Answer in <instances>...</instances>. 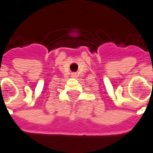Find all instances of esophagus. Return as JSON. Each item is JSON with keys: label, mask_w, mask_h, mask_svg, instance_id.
<instances>
[{"label": "esophagus", "mask_w": 153, "mask_h": 153, "mask_svg": "<svg viewBox=\"0 0 153 153\" xmlns=\"http://www.w3.org/2000/svg\"><path fill=\"white\" fill-rule=\"evenodd\" d=\"M76 75H75V74H73V75H72V76H73V77H76Z\"/></svg>", "instance_id": "34e87169"}]
</instances>
